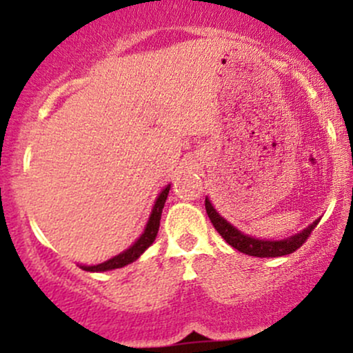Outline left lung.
<instances>
[{
  "label": "left lung",
  "instance_id": "8db88e82",
  "mask_svg": "<svg viewBox=\"0 0 353 353\" xmlns=\"http://www.w3.org/2000/svg\"><path fill=\"white\" fill-rule=\"evenodd\" d=\"M205 210H208V216L210 222H212V225L224 237V241L229 245H232L239 252L254 255V257H281V255L295 252L307 241L312 230L317 228L320 221V219H317L315 222H312L309 228H305L302 232L295 234V236L289 239H282V241H262V239L250 237L247 234L241 232L230 222L225 221L224 217L219 216V212L214 209V205L210 204L208 197H205Z\"/></svg>",
  "mask_w": 353,
  "mask_h": 353
}]
</instances>
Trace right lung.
Segmentation results:
<instances>
[{
  "mask_svg": "<svg viewBox=\"0 0 353 353\" xmlns=\"http://www.w3.org/2000/svg\"><path fill=\"white\" fill-rule=\"evenodd\" d=\"M169 189H171V184H169L168 188H164L163 190H161V194L157 196V199H156V204H154V208H152L151 216H149L148 224H145L144 232L141 234V237L137 239L134 244L129 247L128 250H124V252L116 255V257H112V259H109V261L103 262V264L81 265V269L88 270V272H106V270L121 269V267L131 264V262H134L136 259H139V255L143 254L144 250L152 244L154 239H156V236H157V230H159V222H161V214H163V209H164L165 199H168Z\"/></svg>",
  "mask_w": 353,
  "mask_h": 353,
  "instance_id": "add662e5",
  "label": "right lung"
}]
</instances>
